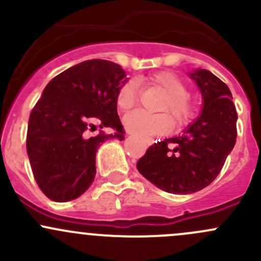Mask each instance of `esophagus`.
<instances>
[{"label":"esophagus","mask_w":261,"mask_h":261,"mask_svg":"<svg viewBox=\"0 0 261 261\" xmlns=\"http://www.w3.org/2000/svg\"><path fill=\"white\" fill-rule=\"evenodd\" d=\"M145 143L147 144V145H151V144H152V140H151V139H146Z\"/></svg>","instance_id":"esophagus-1"}]
</instances>
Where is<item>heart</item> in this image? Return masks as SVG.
Wrapping results in <instances>:
<instances>
[{
    "label": "heart",
    "instance_id": "heart-1",
    "mask_svg": "<svg viewBox=\"0 0 261 261\" xmlns=\"http://www.w3.org/2000/svg\"><path fill=\"white\" fill-rule=\"evenodd\" d=\"M150 84L162 88L167 96L160 101L158 109L167 111L173 116L175 125L180 126L188 122L194 112L193 103L188 98V87L186 82L172 72H160L151 75L147 80ZM139 98L138 86L134 81H127L118 88L116 102L120 110H130L136 105ZM167 112H151L136 110L123 118L125 127L128 133H133L141 138H150L160 135L172 130L173 120Z\"/></svg>",
    "mask_w": 261,
    "mask_h": 261
}]
</instances>
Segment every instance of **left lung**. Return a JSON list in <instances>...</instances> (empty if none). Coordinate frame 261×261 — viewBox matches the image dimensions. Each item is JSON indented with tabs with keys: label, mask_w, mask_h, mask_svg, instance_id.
<instances>
[{
	"label": "left lung",
	"mask_w": 261,
	"mask_h": 261,
	"mask_svg": "<svg viewBox=\"0 0 261 261\" xmlns=\"http://www.w3.org/2000/svg\"><path fill=\"white\" fill-rule=\"evenodd\" d=\"M196 81L203 109L183 135L151 145L136 168L168 193L189 194L206 188L222 169L236 143L235 105L230 88L207 69L189 73Z\"/></svg>",
	"instance_id": "left-lung-1"
}]
</instances>
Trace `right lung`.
I'll list each match as a JSON object with an SVG mask.
<instances>
[{
	"label": "right lung",
	"instance_id": "1",
	"mask_svg": "<svg viewBox=\"0 0 261 261\" xmlns=\"http://www.w3.org/2000/svg\"><path fill=\"white\" fill-rule=\"evenodd\" d=\"M125 77L116 63L92 59L62 72L44 88L29 118L26 149L34 178L51 201L83 194L96 177L97 149L109 139H125L116 102ZM97 125L116 133L91 137Z\"/></svg>",
	"mask_w": 261,
	"mask_h": 261
}]
</instances>
